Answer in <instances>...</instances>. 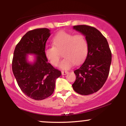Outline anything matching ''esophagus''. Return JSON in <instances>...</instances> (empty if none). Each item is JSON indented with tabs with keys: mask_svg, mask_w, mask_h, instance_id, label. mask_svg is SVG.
Wrapping results in <instances>:
<instances>
[{
	"mask_svg": "<svg viewBox=\"0 0 126 126\" xmlns=\"http://www.w3.org/2000/svg\"><path fill=\"white\" fill-rule=\"evenodd\" d=\"M67 73H68L67 71H62V75H67Z\"/></svg>",
	"mask_w": 126,
	"mask_h": 126,
	"instance_id": "1",
	"label": "esophagus"
}]
</instances>
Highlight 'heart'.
Segmentation results:
<instances>
[{
  "label": "heart",
  "instance_id": "heart-1",
  "mask_svg": "<svg viewBox=\"0 0 126 126\" xmlns=\"http://www.w3.org/2000/svg\"><path fill=\"white\" fill-rule=\"evenodd\" d=\"M52 43V47L45 48V56L53 66H57L62 51L64 58L59 65L62 69H69L75 63H80L88 55V41L81 34L74 35L64 31L59 32L53 37Z\"/></svg>",
  "mask_w": 126,
  "mask_h": 126
}]
</instances>
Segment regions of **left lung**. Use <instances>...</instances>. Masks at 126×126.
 Wrapping results in <instances>:
<instances>
[{
  "instance_id": "obj_1",
  "label": "left lung",
  "mask_w": 126,
  "mask_h": 126,
  "mask_svg": "<svg viewBox=\"0 0 126 126\" xmlns=\"http://www.w3.org/2000/svg\"><path fill=\"white\" fill-rule=\"evenodd\" d=\"M73 29L85 36L88 53L84 63L74 73L76 80L72 87L80 95L95 93L102 87L109 75L111 51L107 40L97 29L91 26H73Z\"/></svg>"
}]
</instances>
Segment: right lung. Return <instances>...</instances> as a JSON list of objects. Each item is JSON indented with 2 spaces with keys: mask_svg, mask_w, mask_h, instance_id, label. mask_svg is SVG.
<instances>
[{
  "mask_svg": "<svg viewBox=\"0 0 126 126\" xmlns=\"http://www.w3.org/2000/svg\"><path fill=\"white\" fill-rule=\"evenodd\" d=\"M48 28L28 31L16 46L12 59V71L20 89L28 97L42 100L53 93L57 78L62 73L49 63L44 54L46 42L50 35ZM28 54L36 55L33 63L27 61Z\"/></svg>",
  "mask_w": 126,
  "mask_h": 126,
  "instance_id": "1",
  "label": "right lung"
}]
</instances>
